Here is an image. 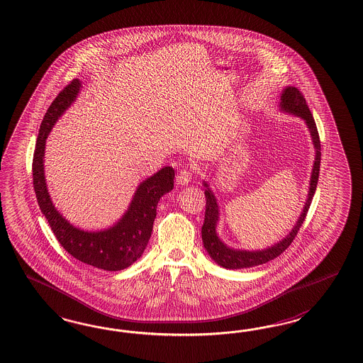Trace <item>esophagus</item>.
Masks as SVG:
<instances>
[{
    "label": "esophagus",
    "mask_w": 363,
    "mask_h": 363,
    "mask_svg": "<svg viewBox=\"0 0 363 363\" xmlns=\"http://www.w3.org/2000/svg\"><path fill=\"white\" fill-rule=\"evenodd\" d=\"M191 177H193V172L190 169H184L177 174V184L181 186L187 185L191 181Z\"/></svg>",
    "instance_id": "obj_1"
}]
</instances>
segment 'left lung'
<instances>
[{
  "mask_svg": "<svg viewBox=\"0 0 363 363\" xmlns=\"http://www.w3.org/2000/svg\"><path fill=\"white\" fill-rule=\"evenodd\" d=\"M281 109L286 110L289 113H293L296 116L302 117L311 133V138L315 146V161L313 166V173H311V181H310V191H308V198L305 205L303 213L301 214L297 225L294 226V229L291 233L286 237L285 240L279 241L274 246L261 250V252H242V250H233L229 249L228 246H225L220 238L217 237L216 233V225L218 220V206H217V201L213 196V193L210 191L209 187L205 190V197H206V210H205V222L202 226V241L203 246L210 254V257L217 262V264L226 267V269H243V267H252L257 264H266L272 259L277 258L279 254L284 253L286 249L291 245V242L296 240L298 231L301 229L303 220L308 216L311 201L314 197L317 184H318L319 166H320V141H319L318 129L314 121V117L311 114V111L308 109L306 99L303 97V94L294 86H289L285 89V91L282 93L281 97ZM206 185V184H205Z\"/></svg>",
  "mask_w": 363,
  "mask_h": 363,
  "instance_id": "left-lung-1",
  "label": "left lung"
}]
</instances>
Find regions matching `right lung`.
Instances as JSON below:
<instances>
[{
	"label": "right lung",
	"instance_id": "obj_1",
	"mask_svg": "<svg viewBox=\"0 0 363 363\" xmlns=\"http://www.w3.org/2000/svg\"><path fill=\"white\" fill-rule=\"evenodd\" d=\"M79 88L81 82L73 79L58 93L45 113L34 149L32 165L34 191L40 209L49 222L57 241L67 253L84 264L108 272H117L134 264L143 255L153 230L157 203L160 198L174 187V169L165 166L153 177L143 181L135 191L129 210L111 229L88 233L72 226L55 209L50 201L45 184L44 152L48 134L58 117L76 99Z\"/></svg>",
	"mask_w": 363,
	"mask_h": 363
}]
</instances>
